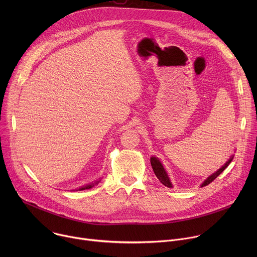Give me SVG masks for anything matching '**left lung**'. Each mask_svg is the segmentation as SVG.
Masks as SVG:
<instances>
[{"label":"left lung","instance_id":"left-lung-1","mask_svg":"<svg viewBox=\"0 0 257 257\" xmlns=\"http://www.w3.org/2000/svg\"><path fill=\"white\" fill-rule=\"evenodd\" d=\"M233 158H234V156H232L222 168H219L216 172H214V173L211 174L206 180H204V182L201 184V187L208 185L209 183H211L218 175H221V174L224 172V170L230 165V163L232 162ZM151 164H152V167H153V170H154L156 176L158 177V179L160 180V182L162 183V184H164L165 186H167V187H169V188H172V187H173V186H172V183H171V181H170V179H169V176H168V174H167L165 168L163 167L162 163L160 162V160H159L158 158H156V157H152V158H151Z\"/></svg>","mask_w":257,"mask_h":257}]
</instances>
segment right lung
Segmentation results:
<instances>
[{"mask_svg": "<svg viewBox=\"0 0 257 257\" xmlns=\"http://www.w3.org/2000/svg\"><path fill=\"white\" fill-rule=\"evenodd\" d=\"M99 181H95L94 183H91V184H87L86 186H83V187H81V188H79L78 190H85V189H89V188H91V187H93L94 186V184H97Z\"/></svg>", "mask_w": 257, "mask_h": 257, "instance_id": "right-lung-1", "label": "right lung"}]
</instances>
